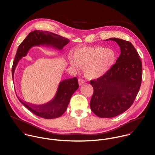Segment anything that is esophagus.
Returning <instances> with one entry per match:
<instances>
[{
    "mask_svg": "<svg viewBox=\"0 0 155 155\" xmlns=\"http://www.w3.org/2000/svg\"><path fill=\"white\" fill-rule=\"evenodd\" d=\"M84 83H85V80H83L81 78H79L78 79V84H79L80 86L83 85V84H84Z\"/></svg>",
    "mask_w": 155,
    "mask_h": 155,
    "instance_id": "1",
    "label": "esophagus"
}]
</instances>
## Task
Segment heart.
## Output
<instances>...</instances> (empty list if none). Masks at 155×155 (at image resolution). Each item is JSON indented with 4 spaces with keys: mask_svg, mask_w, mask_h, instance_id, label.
<instances>
[{
    "mask_svg": "<svg viewBox=\"0 0 155 155\" xmlns=\"http://www.w3.org/2000/svg\"><path fill=\"white\" fill-rule=\"evenodd\" d=\"M116 59V53L112 49L103 47H82L72 51V58H69V62L72 68H83L87 78L96 79L108 72Z\"/></svg>",
    "mask_w": 155,
    "mask_h": 155,
    "instance_id": "b5f03b06",
    "label": "heart"
}]
</instances>
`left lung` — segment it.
I'll list each match as a JSON object with an SVG mask.
<instances>
[{"instance_id": "obj_1", "label": "left lung", "mask_w": 155, "mask_h": 155, "mask_svg": "<svg viewBox=\"0 0 155 155\" xmlns=\"http://www.w3.org/2000/svg\"><path fill=\"white\" fill-rule=\"evenodd\" d=\"M108 40L118 44L121 53L108 72L90 81L94 89L90 107L100 118L115 117L127 110L138 94L142 77V62L132 44L117 38Z\"/></svg>"}]
</instances>
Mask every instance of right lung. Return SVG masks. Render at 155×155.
Segmentation results:
<instances>
[{"label":"right lung","mask_w":155,"mask_h":155,"mask_svg":"<svg viewBox=\"0 0 155 155\" xmlns=\"http://www.w3.org/2000/svg\"><path fill=\"white\" fill-rule=\"evenodd\" d=\"M69 42V40L54 33L34 31L29 34L23 40L16 51L12 66V77L14 80V73L19 61L27 55L29 50L35 46H50L61 50ZM78 88L77 77L66 79L59 84L54 97L45 104L34 105L22 101H19L35 115L46 119H53L61 117L67 110L72 94Z\"/></svg>","instance_id":"right-lung-1"}]
</instances>
